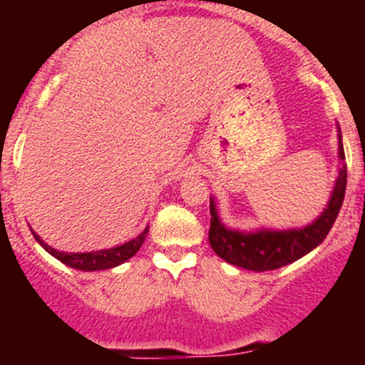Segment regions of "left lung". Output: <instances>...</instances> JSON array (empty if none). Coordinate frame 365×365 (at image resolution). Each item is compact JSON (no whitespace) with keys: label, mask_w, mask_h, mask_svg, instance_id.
<instances>
[{"label":"left lung","mask_w":365,"mask_h":365,"mask_svg":"<svg viewBox=\"0 0 365 365\" xmlns=\"http://www.w3.org/2000/svg\"><path fill=\"white\" fill-rule=\"evenodd\" d=\"M340 144H338V153L340 159H346L344 146H341V135H338ZM347 185V166L341 164L340 175H338L336 186L333 190L331 201L327 208L322 212V215L316 219L312 225L299 230H285V232H272V230H261L254 234H243V232L228 230L221 225L215 212L214 201L210 202V232H208V240H210L212 248L219 257L232 263L241 269L256 270H276L279 267H285L292 261L299 259L312 248H316L325 235L329 234L333 222L336 221L338 212L344 202Z\"/></svg>","instance_id":"left-lung-1"}]
</instances>
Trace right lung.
<instances>
[{
	"mask_svg": "<svg viewBox=\"0 0 365 365\" xmlns=\"http://www.w3.org/2000/svg\"><path fill=\"white\" fill-rule=\"evenodd\" d=\"M146 234H148V228L143 232V234L135 237V240L128 241V243L120 245V247H115V248H108V250H98V252H86V254H67V252H58L54 250L53 247H49L47 243L38 237L34 232L32 235L36 237L38 243L51 254L54 256L56 259H60L62 263H66L67 267L71 269H78V270H104V269H111V267H117L124 261H128L130 257H133L135 254L138 252V248L140 245L144 243L146 240Z\"/></svg>",
	"mask_w": 365,
	"mask_h": 365,
	"instance_id": "obj_1",
	"label": "right lung"
}]
</instances>
